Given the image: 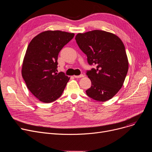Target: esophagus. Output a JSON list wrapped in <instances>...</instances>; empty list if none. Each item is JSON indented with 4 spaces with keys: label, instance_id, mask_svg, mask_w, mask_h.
I'll return each instance as SVG.
<instances>
[{
    "label": "esophagus",
    "instance_id": "34e87169",
    "mask_svg": "<svg viewBox=\"0 0 152 152\" xmlns=\"http://www.w3.org/2000/svg\"><path fill=\"white\" fill-rule=\"evenodd\" d=\"M84 76V75H78V76H74V77L75 78H80V77H83Z\"/></svg>",
    "mask_w": 152,
    "mask_h": 152
}]
</instances>
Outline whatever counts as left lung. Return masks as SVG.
<instances>
[{
  "label": "left lung",
  "instance_id": "left-lung-1",
  "mask_svg": "<svg viewBox=\"0 0 152 152\" xmlns=\"http://www.w3.org/2000/svg\"><path fill=\"white\" fill-rule=\"evenodd\" d=\"M75 39L88 63L96 66L87 71L92 83L87 95L99 102L111 99L122 87L128 71L123 42L115 34L101 30L78 33Z\"/></svg>",
  "mask_w": 152,
  "mask_h": 152
}]
</instances>
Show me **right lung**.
Wrapping results in <instances>:
<instances>
[{"instance_id": "right-lung-1", "label": "right lung", "mask_w": 152, "mask_h": 152, "mask_svg": "<svg viewBox=\"0 0 152 152\" xmlns=\"http://www.w3.org/2000/svg\"><path fill=\"white\" fill-rule=\"evenodd\" d=\"M74 36L65 31H46L29 44L21 74L28 89L41 102L56 100L65 89L69 77L63 72L57 73L58 55Z\"/></svg>"}]
</instances>
